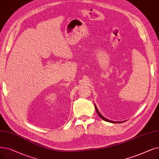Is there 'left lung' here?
I'll use <instances>...</instances> for the list:
<instances>
[{"label":"left lung","instance_id":"obj_1","mask_svg":"<svg viewBox=\"0 0 159 159\" xmlns=\"http://www.w3.org/2000/svg\"><path fill=\"white\" fill-rule=\"evenodd\" d=\"M95 105V110H96V112H97V113H98V114L99 115V116L100 117V118L102 119V120H105V121H107V122H110V123H122V122H124V121H112V120H108V119H107V118H105L104 116H102L101 114H100V112H99V110H98V108H97V107H96V105Z\"/></svg>","mask_w":159,"mask_h":159}]
</instances>
